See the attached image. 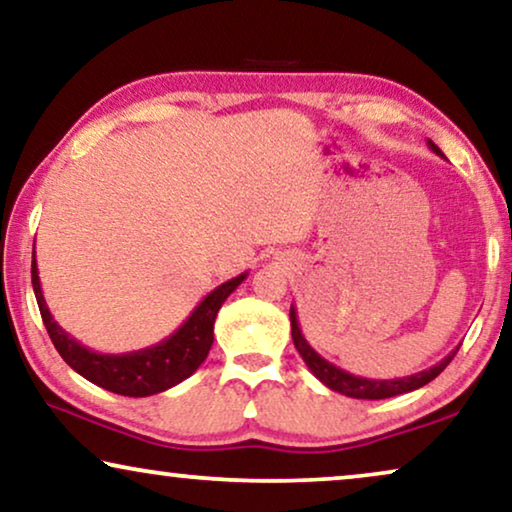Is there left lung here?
<instances>
[{"label": "left lung", "mask_w": 512, "mask_h": 512, "mask_svg": "<svg viewBox=\"0 0 512 512\" xmlns=\"http://www.w3.org/2000/svg\"><path fill=\"white\" fill-rule=\"evenodd\" d=\"M429 149L436 153V156H443V151H440L438 146L431 142V139H429ZM291 338H293V345H296V349H298V354L303 356L305 366L312 370V375L317 377L319 382H324L328 389L338 391V394H345L349 398H363V401H380V398L401 396V394H408V391L424 387V384L436 380V377L447 368V363L454 359V354L459 352V347H457L454 352L447 354L443 361L436 363V366L422 370V373H415L408 377H396V380H368V377H356L352 373H347V370L333 366L331 361H326L324 356L314 352V349L310 347V342L305 340L303 331H300L298 314H296V310H293V305H291Z\"/></svg>", "instance_id": "left-lung-1"}]
</instances>
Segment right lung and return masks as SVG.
<instances>
[{
    "label": "right lung",
    "mask_w": 512,
    "mask_h": 512,
    "mask_svg": "<svg viewBox=\"0 0 512 512\" xmlns=\"http://www.w3.org/2000/svg\"><path fill=\"white\" fill-rule=\"evenodd\" d=\"M244 279H247V272L216 286L195 307L191 317L170 338L158 342V345L137 349V352L128 354H100L88 349L86 345H81L79 340L69 338V333L62 331L58 321L51 317L44 293H41L37 258H32L34 296H37V305L46 331L51 335L53 345L62 359L81 377H86L88 382H93L107 391H114V394L132 398L160 394V391L184 382L186 377H191L200 368V363L207 359L209 349H212L216 314H219L221 305L226 303V298Z\"/></svg>",
    "instance_id": "right-lung-1"
}]
</instances>
